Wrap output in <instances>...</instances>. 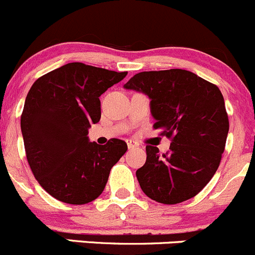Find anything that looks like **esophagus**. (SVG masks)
<instances>
[{
  "instance_id": "esophagus-1",
  "label": "esophagus",
  "mask_w": 255,
  "mask_h": 255,
  "mask_svg": "<svg viewBox=\"0 0 255 255\" xmlns=\"http://www.w3.org/2000/svg\"><path fill=\"white\" fill-rule=\"evenodd\" d=\"M126 144H128V147H129L130 150L135 149V147L139 146V144H137L136 141H134V140H126Z\"/></svg>"
}]
</instances>
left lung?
I'll return each mask as SVG.
<instances>
[{
    "label": "left lung",
    "instance_id": "obj_1",
    "mask_svg": "<svg viewBox=\"0 0 255 255\" xmlns=\"http://www.w3.org/2000/svg\"><path fill=\"white\" fill-rule=\"evenodd\" d=\"M124 87L149 96L152 128L171 140L165 154L146 146V162L136 170L140 188L162 204L195 196L219 168L229 131L219 87L181 69L139 72Z\"/></svg>",
    "mask_w": 255,
    "mask_h": 255
}]
</instances>
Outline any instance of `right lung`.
Returning a JSON list of instances; mask_svg holds the SVG:
<instances>
[{
	"instance_id": "obj_1",
	"label": "right lung",
	"mask_w": 255,
	"mask_h": 255,
	"mask_svg": "<svg viewBox=\"0 0 255 255\" xmlns=\"http://www.w3.org/2000/svg\"><path fill=\"white\" fill-rule=\"evenodd\" d=\"M126 75L71 62L31 86L21 115L26 156L38 184L60 202L81 205L95 200L128 150L124 140L98 145L87 136L91 124L100 121L99 98Z\"/></svg>"
}]
</instances>
